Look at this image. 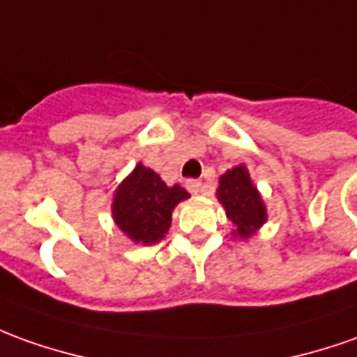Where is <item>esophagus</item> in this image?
<instances>
[{"label":"esophagus","mask_w":357,"mask_h":357,"mask_svg":"<svg viewBox=\"0 0 357 357\" xmlns=\"http://www.w3.org/2000/svg\"><path fill=\"white\" fill-rule=\"evenodd\" d=\"M186 188H188V192L198 194V192H202L204 184L202 181H198V178H188V181H186Z\"/></svg>","instance_id":"obj_1"}]
</instances>
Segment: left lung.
<instances>
[{
  "label": "left lung",
  "instance_id": "left-lung-1",
  "mask_svg": "<svg viewBox=\"0 0 357 357\" xmlns=\"http://www.w3.org/2000/svg\"><path fill=\"white\" fill-rule=\"evenodd\" d=\"M218 198L231 223L235 225L233 235H239L241 239L250 237L266 221V208L250 181L249 171L243 165L221 176Z\"/></svg>",
  "mask_w": 357,
  "mask_h": 357
}]
</instances>
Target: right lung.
I'll return each instance as SVG.
<instances>
[{"mask_svg": "<svg viewBox=\"0 0 357 357\" xmlns=\"http://www.w3.org/2000/svg\"><path fill=\"white\" fill-rule=\"evenodd\" d=\"M190 194L178 184L167 186L161 176L137 163L134 173L118 186L112 215L130 239L142 245H153L171 227V211Z\"/></svg>", "mask_w": 357, "mask_h": 357, "instance_id": "add662e5", "label": "right lung"}]
</instances>
